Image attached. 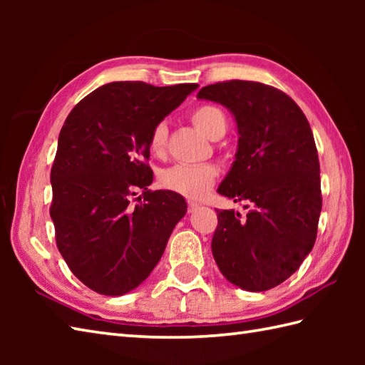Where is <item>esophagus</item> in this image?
Wrapping results in <instances>:
<instances>
[{"label": "esophagus", "instance_id": "34e87169", "mask_svg": "<svg viewBox=\"0 0 365 365\" xmlns=\"http://www.w3.org/2000/svg\"><path fill=\"white\" fill-rule=\"evenodd\" d=\"M197 208H199V204H196V202H188V212H190V213L196 212Z\"/></svg>", "mask_w": 365, "mask_h": 365}]
</instances>
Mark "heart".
Wrapping results in <instances>:
<instances>
[{"label":"heart","mask_w":365,"mask_h":365,"mask_svg":"<svg viewBox=\"0 0 365 365\" xmlns=\"http://www.w3.org/2000/svg\"><path fill=\"white\" fill-rule=\"evenodd\" d=\"M191 120L195 125L208 138L215 139L222 136L227 128V118L220 106L216 105H199L191 113ZM169 128L166 120L155 123L149 135V149L153 155L165 153L168 147ZM220 175V170L212 163L204 165H174L163 170L160 174V183L163 188L178 192L185 197L199 199L210 190Z\"/></svg>","instance_id":"b5f03b06"}]
</instances>
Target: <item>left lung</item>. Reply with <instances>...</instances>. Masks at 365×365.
Returning <instances> with one entry per match:
<instances>
[{
    "instance_id": "1",
    "label": "left lung",
    "mask_w": 365,
    "mask_h": 365,
    "mask_svg": "<svg viewBox=\"0 0 365 365\" xmlns=\"http://www.w3.org/2000/svg\"><path fill=\"white\" fill-rule=\"evenodd\" d=\"M229 108L238 150L218 192L246 202V213L216 210V265L250 292L282 284L312 251L322 212L320 163L311 125L285 94L257 81L230 80L197 92Z\"/></svg>"
}]
</instances>
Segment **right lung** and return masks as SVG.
<instances>
[{"label": "right lung", "mask_w": 365, "mask_h": 365, "mask_svg": "<svg viewBox=\"0 0 365 365\" xmlns=\"http://www.w3.org/2000/svg\"><path fill=\"white\" fill-rule=\"evenodd\" d=\"M196 88L108 83L67 115L50 175V216L61 255L91 290L119 297L136 289L187 213L180 195L149 190L147 160L152 127Z\"/></svg>", "instance_id": "1"}]
</instances>
